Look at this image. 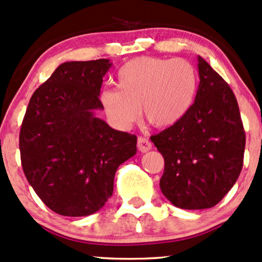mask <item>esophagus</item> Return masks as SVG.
<instances>
[{"label":"esophagus","instance_id":"1","mask_svg":"<svg viewBox=\"0 0 262 262\" xmlns=\"http://www.w3.org/2000/svg\"><path fill=\"white\" fill-rule=\"evenodd\" d=\"M152 145L149 141V139L144 137L138 138V150L141 151V152H147V151L151 150Z\"/></svg>","mask_w":262,"mask_h":262}]
</instances>
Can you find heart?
Here are the masks:
<instances>
[{"mask_svg": "<svg viewBox=\"0 0 262 262\" xmlns=\"http://www.w3.org/2000/svg\"><path fill=\"white\" fill-rule=\"evenodd\" d=\"M118 86L100 95L107 118L115 127L129 129L140 117L157 128L177 124L193 106L198 90L196 69L183 58L138 57L122 66Z\"/></svg>", "mask_w": 262, "mask_h": 262, "instance_id": "heart-1", "label": "heart"}]
</instances>
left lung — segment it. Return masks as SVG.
I'll return each instance as SVG.
<instances>
[{"label":"left lung","instance_id":"left-lung-1","mask_svg":"<svg viewBox=\"0 0 262 262\" xmlns=\"http://www.w3.org/2000/svg\"><path fill=\"white\" fill-rule=\"evenodd\" d=\"M200 83L195 101L177 124L150 138L165 159L162 194L174 206H215L241 174L245 132L229 85L198 56Z\"/></svg>","mask_w":262,"mask_h":262}]
</instances>
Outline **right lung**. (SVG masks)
Segmentation results:
<instances>
[{"mask_svg":"<svg viewBox=\"0 0 262 262\" xmlns=\"http://www.w3.org/2000/svg\"><path fill=\"white\" fill-rule=\"evenodd\" d=\"M110 59L64 62L35 90L19 134L25 177L62 216L95 213L112 196L119 165L137 154V137L115 130L94 112Z\"/></svg>","mask_w":262,"mask_h":262,"instance_id":"add662e5","label":"right lung"}]
</instances>
